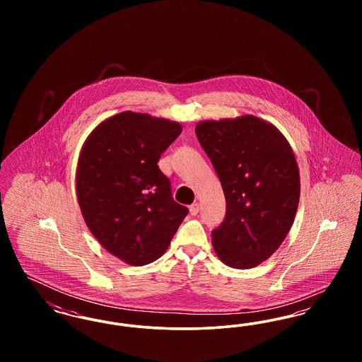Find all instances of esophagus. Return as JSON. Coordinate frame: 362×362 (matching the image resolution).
<instances>
[{"label":"esophagus","instance_id":"esophagus-1","mask_svg":"<svg viewBox=\"0 0 362 362\" xmlns=\"http://www.w3.org/2000/svg\"><path fill=\"white\" fill-rule=\"evenodd\" d=\"M198 213H199V204L195 202V204H192V205L189 206V214H191V216H197Z\"/></svg>","mask_w":362,"mask_h":362}]
</instances>
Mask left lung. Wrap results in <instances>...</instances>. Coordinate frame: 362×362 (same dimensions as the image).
Listing matches in <instances>:
<instances>
[{"label":"left lung","instance_id":"8db88e82","mask_svg":"<svg viewBox=\"0 0 362 362\" xmlns=\"http://www.w3.org/2000/svg\"><path fill=\"white\" fill-rule=\"evenodd\" d=\"M195 134L226 201L223 224L211 232L220 260L252 269L270 258L292 228L300 173L292 146L270 122L254 115L202 121Z\"/></svg>","mask_w":362,"mask_h":362}]
</instances>
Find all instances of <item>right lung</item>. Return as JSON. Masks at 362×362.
<instances>
[{"instance_id":"right-lung-1","label":"right lung","mask_w":362,"mask_h":362,"mask_svg":"<svg viewBox=\"0 0 362 362\" xmlns=\"http://www.w3.org/2000/svg\"><path fill=\"white\" fill-rule=\"evenodd\" d=\"M182 133L177 122L123 111L86 137L76 170L77 201L104 248L132 266L160 258L189 209L175 202L157 163Z\"/></svg>"}]
</instances>
